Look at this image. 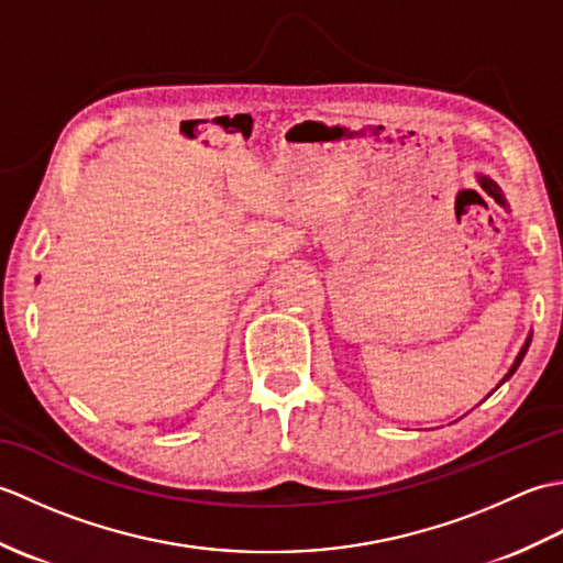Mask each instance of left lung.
<instances>
[{
	"label": "left lung",
	"mask_w": 563,
	"mask_h": 563,
	"mask_svg": "<svg viewBox=\"0 0 563 563\" xmlns=\"http://www.w3.org/2000/svg\"><path fill=\"white\" fill-rule=\"evenodd\" d=\"M476 181H479V186L486 190V194L488 196H492L496 202H498V206L500 208H504L506 212H510L508 210V202H506V196H504V190H500V186L494 181V178L492 176H486V174H476ZM530 341H532V331L528 333V339H525V343H522V349H520V353H518V357H516V363H512L510 365V369H508V373H506V377L504 379H500L498 382V387L500 385H504V382H508L510 377H512V373H516V369H518V365L522 363V357H525V353H528V349H530ZM496 387V389H498Z\"/></svg>",
	"instance_id": "obj_1"
}]
</instances>
